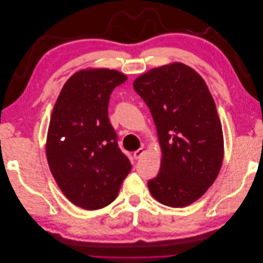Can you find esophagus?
Masks as SVG:
<instances>
[{
  "label": "esophagus",
  "mask_w": 263,
  "mask_h": 263,
  "mask_svg": "<svg viewBox=\"0 0 263 263\" xmlns=\"http://www.w3.org/2000/svg\"><path fill=\"white\" fill-rule=\"evenodd\" d=\"M145 154V149L144 148H139L138 150H136L134 153V158L135 159H140L142 156Z\"/></svg>",
  "instance_id": "34e87169"
}]
</instances>
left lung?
Wrapping results in <instances>:
<instances>
[{
  "mask_svg": "<svg viewBox=\"0 0 263 263\" xmlns=\"http://www.w3.org/2000/svg\"><path fill=\"white\" fill-rule=\"evenodd\" d=\"M148 105L161 148L151 195L170 208L198 200L216 180L224 158V136L214 99L203 78L182 62L149 70L134 81Z\"/></svg>",
  "mask_w": 263,
  "mask_h": 263,
  "instance_id": "left-lung-1",
  "label": "left lung"
}]
</instances>
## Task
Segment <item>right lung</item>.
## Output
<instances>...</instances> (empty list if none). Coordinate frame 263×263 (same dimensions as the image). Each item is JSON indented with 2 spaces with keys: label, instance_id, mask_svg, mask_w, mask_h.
I'll use <instances>...</instances> for the list:
<instances>
[{
  "label": "right lung",
  "instance_id": "add662e5",
  "mask_svg": "<svg viewBox=\"0 0 263 263\" xmlns=\"http://www.w3.org/2000/svg\"><path fill=\"white\" fill-rule=\"evenodd\" d=\"M126 80L117 70H80L68 79L52 109L46 140L49 169L63 195L87 211L112 203L132 169L107 114L110 93Z\"/></svg>",
  "mask_w": 263,
  "mask_h": 263
}]
</instances>
